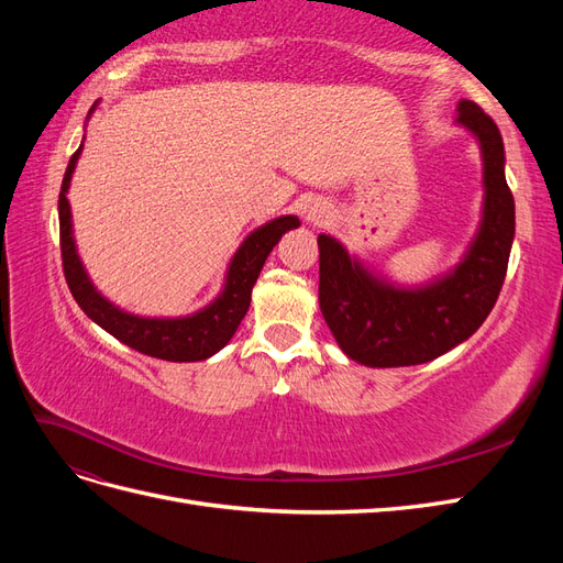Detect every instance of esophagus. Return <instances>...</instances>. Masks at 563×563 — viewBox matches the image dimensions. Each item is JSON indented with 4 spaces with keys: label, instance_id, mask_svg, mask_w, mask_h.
Returning a JSON list of instances; mask_svg holds the SVG:
<instances>
[{
    "label": "esophagus",
    "instance_id": "esophagus-1",
    "mask_svg": "<svg viewBox=\"0 0 563 563\" xmlns=\"http://www.w3.org/2000/svg\"><path fill=\"white\" fill-rule=\"evenodd\" d=\"M300 216H302L305 223L319 225V223H327V220L331 218V207H329L327 201H321V199H308V201L302 203Z\"/></svg>",
    "mask_w": 563,
    "mask_h": 563
}]
</instances>
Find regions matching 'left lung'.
I'll return each mask as SVG.
<instances>
[{"instance_id":"8db88e82","label":"left lung","mask_w":563,"mask_h":563,"mask_svg":"<svg viewBox=\"0 0 563 563\" xmlns=\"http://www.w3.org/2000/svg\"><path fill=\"white\" fill-rule=\"evenodd\" d=\"M455 124L479 143L482 220L463 258L422 284H399L368 267L331 234H319V308L338 347L371 368L428 364L482 327L505 282L515 242V197L505 180L496 122L460 100Z\"/></svg>"}]
</instances>
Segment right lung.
Wrapping results in <instances>:
<instances>
[{"mask_svg":"<svg viewBox=\"0 0 563 563\" xmlns=\"http://www.w3.org/2000/svg\"><path fill=\"white\" fill-rule=\"evenodd\" d=\"M96 106L98 100L89 110V117L93 114ZM81 150L84 141L65 168L58 197L63 272L77 305L84 310V314L98 323L100 329H106L110 335L119 340V343L129 345L135 352H143L147 356L166 362L209 360V356H213L230 343L236 327H240L244 314L249 312L253 284L258 279L269 251L277 246V242L288 230H296L300 225V220L296 216H279L272 218L269 223L255 228L240 244V249L234 251L220 294L209 305H203L201 310L185 317L133 314L122 310L119 305H114L98 291L87 267H84L79 258L67 190H70V180Z\"/></svg>","mask_w":563,"mask_h":563,"instance_id":"obj_1","label":"right lung"}]
</instances>
